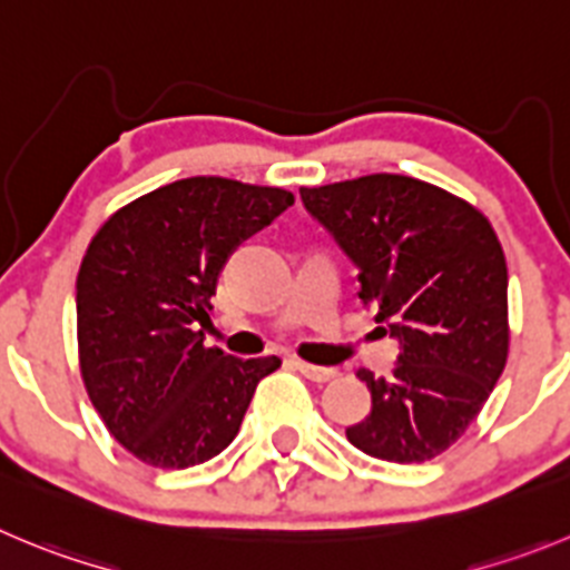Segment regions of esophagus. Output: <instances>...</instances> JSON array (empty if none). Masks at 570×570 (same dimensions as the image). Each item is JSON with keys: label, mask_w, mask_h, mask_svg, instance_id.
<instances>
[{"label": "esophagus", "mask_w": 570, "mask_h": 570, "mask_svg": "<svg viewBox=\"0 0 570 570\" xmlns=\"http://www.w3.org/2000/svg\"><path fill=\"white\" fill-rule=\"evenodd\" d=\"M295 368L312 382H328V380H334V376H337V371H334V368H321V365L303 363V360H295Z\"/></svg>", "instance_id": "1"}]
</instances>
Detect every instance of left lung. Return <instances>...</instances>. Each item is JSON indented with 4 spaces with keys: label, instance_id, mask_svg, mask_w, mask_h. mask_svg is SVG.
<instances>
[{
    "label": "left lung",
    "instance_id": "left-lung-1",
    "mask_svg": "<svg viewBox=\"0 0 570 570\" xmlns=\"http://www.w3.org/2000/svg\"><path fill=\"white\" fill-rule=\"evenodd\" d=\"M303 207L360 269V301L399 340L391 376L360 380L371 413L345 428L393 464L441 455L475 422L509 354L507 258L481 210L399 174L301 188Z\"/></svg>",
    "mask_w": 570,
    "mask_h": 570
}]
</instances>
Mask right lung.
Here are the masks:
<instances>
[{"label":"right lung","mask_w":570,"mask_h":570,"mask_svg":"<svg viewBox=\"0 0 570 570\" xmlns=\"http://www.w3.org/2000/svg\"><path fill=\"white\" fill-rule=\"evenodd\" d=\"M295 202L225 177L163 185L109 216L78 273V354L95 411L142 464L185 470L236 439L278 357L205 345L227 258Z\"/></svg>","instance_id":"add662e5"}]
</instances>
